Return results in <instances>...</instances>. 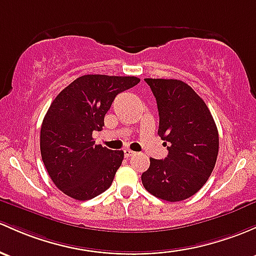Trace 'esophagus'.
Wrapping results in <instances>:
<instances>
[{"mask_svg":"<svg viewBox=\"0 0 256 256\" xmlns=\"http://www.w3.org/2000/svg\"><path fill=\"white\" fill-rule=\"evenodd\" d=\"M124 154H125L126 158H130V157H132L134 154H135V152H134V150H128V148H126V150H124Z\"/></svg>","mask_w":256,"mask_h":256,"instance_id":"obj_1","label":"esophagus"}]
</instances>
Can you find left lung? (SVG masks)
<instances>
[{
	"instance_id": "8db88e82",
	"label": "left lung",
	"mask_w": 256,
	"mask_h": 256,
	"mask_svg": "<svg viewBox=\"0 0 256 256\" xmlns=\"http://www.w3.org/2000/svg\"><path fill=\"white\" fill-rule=\"evenodd\" d=\"M160 114L158 135L166 141L168 156L150 158L142 173L147 192L176 202L195 195L205 185L218 154V131L211 112L195 90L179 80L144 78Z\"/></svg>"
}]
</instances>
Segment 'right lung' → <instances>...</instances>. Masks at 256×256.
<instances>
[{
  "label": "right lung",
  "mask_w": 256,
  "mask_h": 256,
  "mask_svg": "<svg viewBox=\"0 0 256 256\" xmlns=\"http://www.w3.org/2000/svg\"><path fill=\"white\" fill-rule=\"evenodd\" d=\"M140 82L134 76L84 74L54 99L40 130L45 168L64 194L86 201L109 189L124 160V150L96 144L115 96Z\"/></svg>",
  "instance_id": "add662e5"
}]
</instances>
